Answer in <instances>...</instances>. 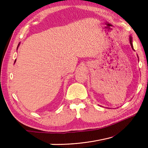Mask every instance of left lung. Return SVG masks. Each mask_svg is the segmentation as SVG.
Instances as JSON below:
<instances>
[{
    "instance_id": "obj_1",
    "label": "left lung",
    "mask_w": 148,
    "mask_h": 148,
    "mask_svg": "<svg viewBox=\"0 0 148 148\" xmlns=\"http://www.w3.org/2000/svg\"><path fill=\"white\" fill-rule=\"evenodd\" d=\"M129 41H130V44H131V46L132 49H133V50H134V48H133V45H132V37L131 36H129Z\"/></svg>"
}]
</instances>
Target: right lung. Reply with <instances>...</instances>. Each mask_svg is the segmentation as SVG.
I'll use <instances>...</instances> for the list:
<instances>
[{
  "mask_svg": "<svg viewBox=\"0 0 148 148\" xmlns=\"http://www.w3.org/2000/svg\"><path fill=\"white\" fill-rule=\"evenodd\" d=\"M19 46V45H18V46ZM18 46H17V48H18ZM16 60H15V62H16Z\"/></svg>",
  "mask_w": 148,
  "mask_h": 148,
  "instance_id": "right-lung-1",
  "label": "right lung"
}]
</instances>
